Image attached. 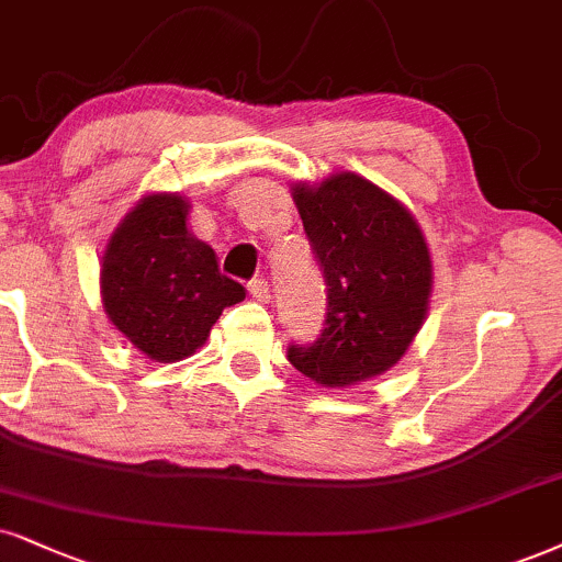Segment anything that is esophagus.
Instances as JSON below:
<instances>
[{
  "mask_svg": "<svg viewBox=\"0 0 562 562\" xmlns=\"http://www.w3.org/2000/svg\"><path fill=\"white\" fill-rule=\"evenodd\" d=\"M249 294H252V300L268 304V302H270L268 281H266V279H255L252 283H249Z\"/></svg>",
  "mask_w": 562,
  "mask_h": 562,
  "instance_id": "1",
  "label": "esophagus"
}]
</instances>
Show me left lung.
<instances>
[{"instance_id":"left-lung-1","label":"left lung","mask_w":562,"mask_h":562,"mask_svg":"<svg viewBox=\"0 0 562 562\" xmlns=\"http://www.w3.org/2000/svg\"><path fill=\"white\" fill-rule=\"evenodd\" d=\"M292 198L328 283V317L289 362L323 387H351L401 362L427 321L432 258L408 207L355 171L294 182Z\"/></svg>"}]
</instances>
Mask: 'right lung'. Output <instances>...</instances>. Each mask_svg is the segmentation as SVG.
I'll list each match as a JSON object with an SVG mask.
<instances>
[{
	"label": "right lung",
	"mask_w": 562,
	"mask_h": 562,
	"mask_svg": "<svg viewBox=\"0 0 562 562\" xmlns=\"http://www.w3.org/2000/svg\"><path fill=\"white\" fill-rule=\"evenodd\" d=\"M190 200L150 192L137 200L101 258L103 313L150 362H179L207 341L224 313L245 300L211 245L187 228Z\"/></svg>",
	"instance_id": "add662e5"
}]
</instances>
